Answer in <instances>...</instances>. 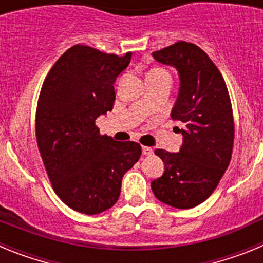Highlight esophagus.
<instances>
[{
	"mask_svg": "<svg viewBox=\"0 0 263 263\" xmlns=\"http://www.w3.org/2000/svg\"><path fill=\"white\" fill-rule=\"evenodd\" d=\"M142 153H143V155H152L153 148L148 147V146H142Z\"/></svg>",
	"mask_w": 263,
	"mask_h": 263,
	"instance_id": "esophagus-1",
	"label": "esophagus"
}]
</instances>
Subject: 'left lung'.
I'll return each instance as SVG.
<instances>
[{
  "instance_id": "obj_1",
  "label": "left lung",
  "mask_w": 263,
  "mask_h": 263,
  "mask_svg": "<svg viewBox=\"0 0 263 263\" xmlns=\"http://www.w3.org/2000/svg\"><path fill=\"white\" fill-rule=\"evenodd\" d=\"M153 57L179 71L180 89L171 117L184 126L179 129L180 152L155 150L164 173L153 180L152 190L162 203L188 210L212 195L229 166L234 142L231 97L221 72L194 43L179 41Z\"/></svg>"
}]
</instances>
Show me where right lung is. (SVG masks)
I'll list each match as a JSON object with an SVG mask.
<instances>
[{
  "mask_svg": "<svg viewBox=\"0 0 263 263\" xmlns=\"http://www.w3.org/2000/svg\"><path fill=\"white\" fill-rule=\"evenodd\" d=\"M85 45L63 53L48 71L35 113L39 153L64 204L97 215L118 200L122 176L138 162L141 145L100 134L96 118L115 105L116 79L130 63Z\"/></svg>",
  "mask_w": 263,
  "mask_h": 263,
  "instance_id": "obj_1",
  "label": "right lung"
}]
</instances>
